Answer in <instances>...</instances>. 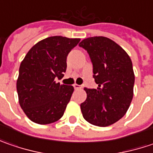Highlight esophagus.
I'll list each match as a JSON object with an SVG mask.
<instances>
[{"label":"esophagus","mask_w":153,"mask_h":153,"mask_svg":"<svg viewBox=\"0 0 153 153\" xmlns=\"http://www.w3.org/2000/svg\"><path fill=\"white\" fill-rule=\"evenodd\" d=\"M73 86H74V88H75V89H81V88H82V86L78 85V84H74Z\"/></svg>","instance_id":"obj_1"}]
</instances>
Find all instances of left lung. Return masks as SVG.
<instances>
[{
    "label": "left lung",
    "instance_id": "8db88e82",
    "mask_svg": "<svg viewBox=\"0 0 153 153\" xmlns=\"http://www.w3.org/2000/svg\"><path fill=\"white\" fill-rule=\"evenodd\" d=\"M93 63L94 78L98 88H85L87 99L81 104L82 116L89 123L111 125L126 114L134 95V73L125 50L105 36L83 39L79 43Z\"/></svg>",
    "mask_w": 153,
    "mask_h": 153
}]
</instances>
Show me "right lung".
I'll use <instances>...</instances> for the list:
<instances>
[{
	"label": "right lung",
	"mask_w": 153,
	"mask_h": 153,
	"mask_svg": "<svg viewBox=\"0 0 153 153\" xmlns=\"http://www.w3.org/2000/svg\"><path fill=\"white\" fill-rule=\"evenodd\" d=\"M80 38L50 36L29 50L19 67L17 80L19 102L29 119L38 124L59 120L71 100L74 88L56 82L64 76L71 50Z\"/></svg>",
	"instance_id": "add662e5"
}]
</instances>
